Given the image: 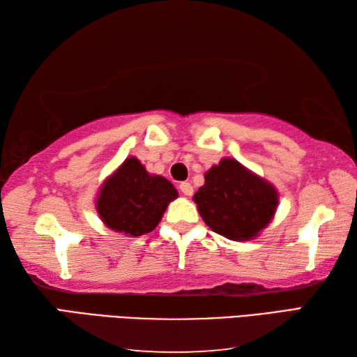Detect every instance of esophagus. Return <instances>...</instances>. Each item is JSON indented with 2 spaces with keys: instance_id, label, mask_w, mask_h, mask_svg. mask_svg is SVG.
Listing matches in <instances>:
<instances>
[{
  "instance_id": "34e87169",
  "label": "esophagus",
  "mask_w": 357,
  "mask_h": 357,
  "mask_svg": "<svg viewBox=\"0 0 357 357\" xmlns=\"http://www.w3.org/2000/svg\"><path fill=\"white\" fill-rule=\"evenodd\" d=\"M180 191H181V194H185V195H192L194 189H192L191 183H188V181H181V183H180Z\"/></svg>"
}]
</instances>
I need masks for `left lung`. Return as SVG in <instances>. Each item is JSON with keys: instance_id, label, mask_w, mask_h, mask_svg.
I'll list each match as a JSON object with an SVG mask.
<instances>
[{"instance_id": "obj_1", "label": "left lung", "mask_w": 357, "mask_h": 357, "mask_svg": "<svg viewBox=\"0 0 357 357\" xmlns=\"http://www.w3.org/2000/svg\"><path fill=\"white\" fill-rule=\"evenodd\" d=\"M208 227L231 240L256 237L278 208V192L237 160L223 158L205 174V185L194 194Z\"/></svg>"}]
</instances>
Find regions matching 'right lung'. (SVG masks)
I'll use <instances>...</instances> for the list:
<instances>
[{"instance_id":"1","label":"right lung","mask_w":357,"mask_h":357,"mask_svg":"<svg viewBox=\"0 0 357 357\" xmlns=\"http://www.w3.org/2000/svg\"><path fill=\"white\" fill-rule=\"evenodd\" d=\"M174 199L177 189L171 181L151 176L129 157L101 186L97 211L106 227L135 237L154 229Z\"/></svg>"}]
</instances>
